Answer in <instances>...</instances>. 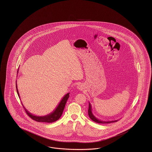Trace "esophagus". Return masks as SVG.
<instances>
[{"label": "esophagus", "instance_id": "obj_1", "mask_svg": "<svg viewBox=\"0 0 152 152\" xmlns=\"http://www.w3.org/2000/svg\"><path fill=\"white\" fill-rule=\"evenodd\" d=\"M77 88L80 89V90H83V85L81 84H79L78 86H77Z\"/></svg>", "mask_w": 152, "mask_h": 152}]
</instances>
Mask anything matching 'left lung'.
Here are the masks:
<instances>
[{
    "mask_svg": "<svg viewBox=\"0 0 152 152\" xmlns=\"http://www.w3.org/2000/svg\"><path fill=\"white\" fill-rule=\"evenodd\" d=\"M92 106L91 103L89 102V108H88V115L89 116L90 118L94 121L95 123H99V124H108V123H114L118 121V120H112V121H102L101 120L98 119L97 118H96L95 116L94 115V114L92 113Z\"/></svg>",
    "mask_w": 152,
    "mask_h": 152,
    "instance_id": "left-lung-1",
    "label": "left lung"
}]
</instances>
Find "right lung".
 <instances>
[{
  "label": "right lung",
  "instance_id": "1",
  "mask_svg": "<svg viewBox=\"0 0 152 152\" xmlns=\"http://www.w3.org/2000/svg\"><path fill=\"white\" fill-rule=\"evenodd\" d=\"M16 87L17 93L20 98L19 91H18V89L17 88L16 82ZM69 97V93H68L67 94H65V96L63 97V99H61V101L60 102V103L58 104L56 108L52 112H51V113H50L47 115H45V116H37L32 115V113L29 112L25 108V107H24L23 104H22V105L24 108V110H26L27 114L34 120L36 121L37 122H42V123H53V122L58 120L62 115L64 109L65 108V104L66 102V101L68 100Z\"/></svg>",
  "mask_w": 152,
  "mask_h": 152
}]
</instances>
